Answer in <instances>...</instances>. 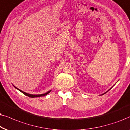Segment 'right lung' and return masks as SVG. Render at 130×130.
I'll return each mask as SVG.
<instances>
[{
	"mask_svg": "<svg viewBox=\"0 0 130 130\" xmlns=\"http://www.w3.org/2000/svg\"><path fill=\"white\" fill-rule=\"evenodd\" d=\"M16 88V89H17V87H15ZM19 91H20L21 92V93H23L24 94H25V96H28V97H30V98H37V97H42V96H46V95H47L48 93H49L50 92H51V90L50 91H48V92H47L46 93H44V94H37V95H34V94H28V93H25V92H24V91H22V90H20V89H17Z\"/></svg>",
	"mask_w": 130,
	"mask_h": 130,
	"instance_id": "obj_1",
	"label": "right lung"
}]
</instances>
